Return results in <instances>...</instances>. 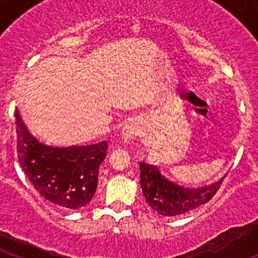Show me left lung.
Segmentation results:
<instances>
[{
  "instance_id": "left-lung-1",
  "label": "left lung",
  "mask_w": 258,
  "mask_h": 258,
  "mask_svg": "<svg viewBox=\"0 0 258 258\" xmlns=\"http://www.w3.org/2000/svg\"><path fill=\"white\" fill-rule=\"evenodd\" d=\"M141 187L150 207L161 216L173 217L183 214L208 203L220 188L223 178L217 183L198 190H187L168 181L156 166L140 163Z\"/></svg>"
}]
</instances>
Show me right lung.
Wrapping results in <instances>:
<instances>
[{"label":"right lung","mask_w":258,"mask_h":258,"mask_svg":"<svg viewBox=\"0 0 258 258\" xmlns=\"http://www.w3.org/2000/svg\"><path fill=\"white\" fill-rule=\"evenodd\" d=\"M17 154L23 172L41 197L64 209H80L94 197L99 166L107 155V142L74 147H49L29 133L19 112Z\"/></svg>","instance_id":"right-lung-1"}]
</instances>
